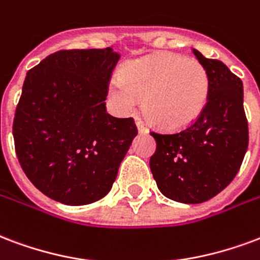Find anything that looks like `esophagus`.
Returning a JSON list of instances; mask_svg holds the SVG:
<instances>
[{
    "label": "esophagus",
    "mask_w": 260,
    "mask_h": 260,
    "mask_svg": "<svg viewBox=\"0 0 260 260\" xmlns=\"http://www.w3.org/2000/svg\"><path fill=\"white\" fill-rule=\"evenodd\" d=\"M136 126H138V131H139L140 134H146V132H147V128L142 124V121L140 120H136Z\"/></svg>",
    "instance_id": "34e87169"
}]
</instances>
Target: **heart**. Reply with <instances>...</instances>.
Listing matches in <instances>:
<instances>
[{"label":"heart","mask_w":260,"mask_h":260,"mask_svg":"<svg viewBox=\"0 0 260 260\" xmlns=\"http://www.w3.org/2000/svg\"><path fill=\"white\" fill-rule=\"evenodd\" d=\"M209 74L199 60L161 52L128 61L109 88L113 105L135 110L143 98L147 120L159 128L183 129L203 114L209 95Z\"/></svg>","instance_id":"b5f03b06"}]
</instances>
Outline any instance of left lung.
<instances>
[{"label": "left lung", "instance_id": "obj_1", "mask_svg": "<svg viewBox=\"0 0 260 260\" xmlns=\"http://www.w3.org/2000/svg\"><path fill=\"white\" fill-rule=\"evenodd\" d=\"M199 59L209 74V95L203 114L183 129L151 131L157 143L150 169L165 197L200 204L220 193L243 164L248 149V121L243 81L216 59Z\"/></svg>", "mask_w": 260, "mask_h": 260}]
</instances>
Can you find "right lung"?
<instances>
[{
	"instance_id": "add662e5",
	"label": "right lung",
	"mask_w": 260,
	"mask_h": 260,
	"mask_svg": "<svg viewBox=\"0 0 260 260\" xmlns=\"http://www.w3.org/2000/svg\"><path fill=\"white\" fill-rule=\"evenodd\" d=\"M111 48L63 49L27 71L13 118L15 151L36 187L66 205L109 193L138 135L135 121L106 111Z\"/></svg>"
}]
</instances>
